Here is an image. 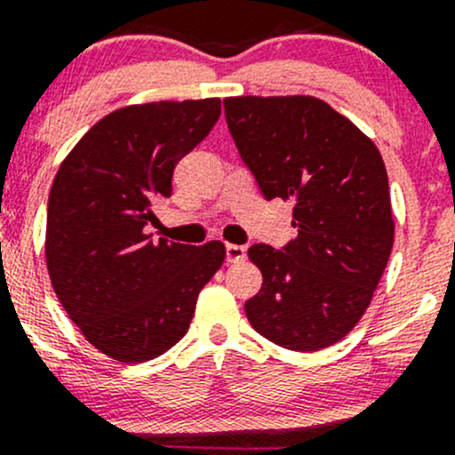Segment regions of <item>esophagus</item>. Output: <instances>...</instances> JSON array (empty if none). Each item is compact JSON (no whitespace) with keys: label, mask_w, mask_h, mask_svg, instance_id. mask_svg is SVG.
<instances>
[{"label":"esophagus","mask_w":455,"mask_h":455,"mask_svg":"<svg viewBox=\"0 0 455 455\" xmlns=\"http://www.w3.org/2000/svg\"><path fill=\"white\" fill-rule=\"evenodd\" d=\"M247 258V249L241 245H226V260L228 265H236Z\"/></svg>","instance_id":"1"}]
</instances>
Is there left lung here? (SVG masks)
Listing matches in <instances>:
<instances>
[{
    "mask_svg": "<svg viewBox=\"0 0 455 455\" xmlns=\"http://www.w3.org/2000/svg\"><path fill=\"white\" fill-rule=\"evenodd\" d=\"M238 154L267 199H291L297 238L249 247L262 288L253 330L292 351L345 339L373 299L395 241L388 175L373 140L310 95L228 97Z\"/></svg>",
    "mask_w": 455,
    "mask_h": 455,
    "instance_id": "1",
    "label": "left lung"
}]
</instances>
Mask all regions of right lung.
<instances>
[{"mask_svg": "<svg viewBox=\"0 0 455 455\" xmlns=\"http://www.w3.org/2000/svg\"><path fill=\"white\" fill-rule=\"evenodd\" d=\"M221 115V100L119 108L77 140L53 178L45 260L53 292L84 339L125 364L158 358L188 331L226 245L149 241L151 199Z\"/></svg>", "mask_w": 455, "mask_h": 455, "instance_id": "obj_1", "label": "right lung"}]
</instances>
